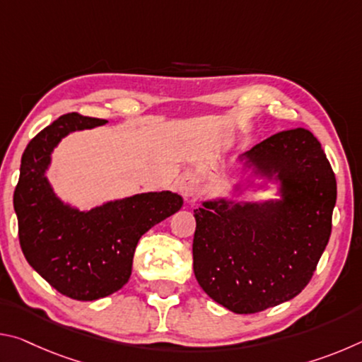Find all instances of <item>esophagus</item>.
Returning a JSON list of instances; mask_svg holds the SVG:
<instances>
[{
	"mask_svg": "<svg viewBox=\"0 0 362 362\" xmlns=\"http://www.w3.org/2000/svg\"><path fill=\"white\" fill-rule=\"evenodd\" d=\"M177 187H179V192L185 196L187 199H192L193 196L198 192V187L192 179H180L177 182Z\"/></svg>",
	"mask_w": 362,
	"mask_h": 362,
	"instance_id": "34e87169",
	"label": "esophagus"
}]
</instances>
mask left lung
<instances>
[{
  "label": "left lung",
  "instance_id": "8db88e82",
  "mask_svg": "<svg viewBox=\"0 0 362 362\" xmlns=\"http://www.w3.org/2000/svg\"><path fill=\"white\" fill-rule=\"evenodd\" d=\"M236 161L241 177L231 194L194 209L193 269L214 302L250 315L310 283L332 230L337 182L321 144L302 127L274 134ZM273 186L274 199L235 201Z\"/></svg>",
  "mask_w": 362,
  "mask_h": 362
}]
</instances>
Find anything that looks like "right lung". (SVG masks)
Instances as JSON below:
<instances>
[{
	"mask_svg": "<svg viewBox=\"0 0 362 362\" xmlns=\"http://www.w3.org/2000/svg\"><path fill=\"white\" fill-rule=\"evenodd\" d=\"M76 113L60 116L27 145L14 192L22 252L64 296L89 302L119 291L131 278L137 243L180 211V194L137 193L81 211L65 203L47 179L54 148L71 132L107 124Z\"/></svg>",
	"mask_w": 362,
	"mask_h": 362,
	"instance_id": "add662e5",
	"label": "right lung"
}]
</instances>
